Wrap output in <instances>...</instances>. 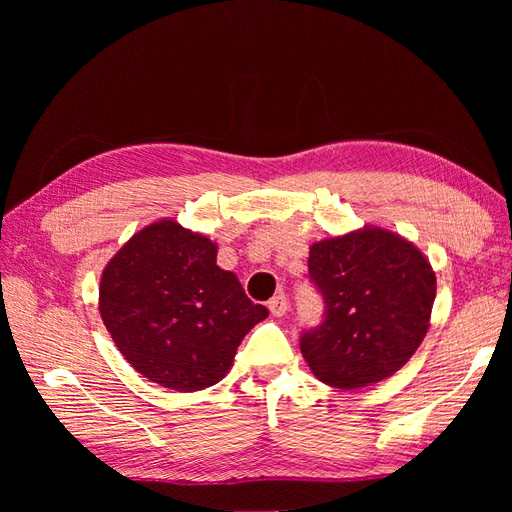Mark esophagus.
<instances>
[{
	"label": "esophagus",
	"mask_w": 512,
	"mask_h": 512,
	"mask_svg": "<svg viewBox=\"0 0 512 512\" xmlns=\"http://www.w3.org/2000/svg\"><path fill=\"white\" fill-rule=\"evenodd\" d=\"M269 309H271L273 316H284V314L288 312V299H286V294H284V292L275 294V297L269 301Z\"/></svg>",
	"instance_id": "34e87169"
}]
</instances>
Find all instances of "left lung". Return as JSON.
Returning a JSON list of instances; mask_svg holds the SVG:
<instances>
[{
	"label": "left lung",
	"instance_id": "obj_1",
	"mask_svg": "<svg viewBox=\"0 0 512 512\" xmlns=\"http://www.w3.org/2000/svg\"><path fill=\"white\" fill-rule=\"evenodd\" d=\"M307 269L324 314L303 329L299 346L318 380L359 389L410 361L436 299V275L412 243L363 228L314 243Z\"/></svg>",
	"mask_w": 512,
	"mask_h": 512
}]
</instances>
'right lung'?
Returning <instances> with one entry per match:
<instances>
[{"label": "right lung", "instance_id": "add662e5", "mask_svg": "<svg viewBox=\"0 0 512 512\" xmlns=\"http://www.w3.org/2000/svg\"><path fill=\"white\" fill-rule=\"evenodd\" d=\"M215 254L207 237L164 220L136 232L102 273L106 331L138 374L164 389L220 382L241 339L269 316Z\"/></svg>", "mask_w": 512, "mask_h": 512}]
</instances>
